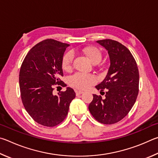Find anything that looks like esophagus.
<instances>
[{
	"instance_id": "esophagus-1",
	"label": "esophagus",
	"mask_w": 158,
	"mask_h": 158,
	"mask_svg": "<svg viewBox=\"0 0 158 158\" xmlns=\"http://www.w3.org/2000/svg\"><path fill=\"white\" fill-rule=\"evenodd\" d=\"M82 93H83V92H82V91H77V90L76 91V96L81 95Z\"/></svg>"
}]
</instances>
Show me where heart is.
Masks as SVG:
<instances>
[{"instance_id": "b5f03b06", "label": "heart", "mask_w": 158, "mask_h": 158, "mask_svg": "<svg viewBox=\"0 0 158 158\" xmlns=\"http://www.w3.org/2000/svg\"><path fill=\"white\" fill-rule=\"evenodd\" d=\"M83 53L93 64H97L101 60V52L96 47L89 46L83 49ZM73 60V53L71 51L66 52L63 56L62 66L66 71H70L72 68V62ZM96 77L92 74H83L76 73L69 77L68 82L71 86L78 89H87L91 85L95 84Z\"/></svg>"}]
</instances>
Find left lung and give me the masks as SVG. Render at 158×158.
I'll list each match as a JSON object with an SVG mask.
<instances>
[{"label":"left lung","instance_id":"left-lung-1","mask_svg":"<svg viewBox=\"0 0 158 158\" xmlns=\"http://www.w3.org/2000/svg\"><path fill=\"white\" fill-rule=\"evenodd\" d=\"M96 43L108 52L110 65L105 79L96 86L100 92L106 91V98L93 94L89 110L98 122L113 124L123 119L136 101L139 70L131 51L121 43L112 40H98Z\"/></svg>","mask_w":158,"mask_h":158}]
</instances>
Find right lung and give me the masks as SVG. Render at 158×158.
<instances>
[{
    "instance_id": "1",
    "label": "right lung",
    "mask_w": 158,
    "mask_h": 158,
    "mask_svg": "<svg viewBox=\"0 0 158 158\" xmlns=\"http://www.w3.org/2000/svg\"><path fill=\"white\" fill-rule=\"evenodd\" d=\"M69 46L51 39L44 40L30 50L21 66L22 103L30 117L44 126L53 127L62 122L76 97L70 87L57 95L52 92L55 85L66 87L60 78L63 76L62 58Z\"/></svg>"
}]
</instances>
